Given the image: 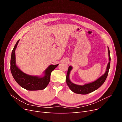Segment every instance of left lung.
Here are the masks:
<instances>
[{
    "instance_id": "obj_1",
    "label": "left lung",
    "mask_w": 122,
    "mask_h": 122,
    "mask_svg": "<svg viewBox=\"0 0 122 122\" xmlns=\"http://www.w3.org/2000/svg\"><path fill=\"white\" fill-rule=\"evenodd\" d=\"M108 52L109 56V62L107 66L106 71L103 75H102L98 79L93 82L88 83V84H86L84 85H78L74 84V83L72 82L70 79V72H71V71L73 69V67L71 66H70L69 67L66 76V81L68 86L73 92H74L75 93L78 94H86L97 90V89L99 87H100L102 85H103V84L105 82L107 77L110 65L111 58L110 54V50L108 47Z\"/></svg>"
}]
</instances>
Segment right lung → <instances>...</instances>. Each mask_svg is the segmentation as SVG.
<instances>
[{"label": "right lung", "instance_id": "obj_1", "mask_svg": "<svg viewBox=\"0 0 122 122\" xmlns=\"http://www.w3.org/2000/svg\"><path fill=\"white\" fill-rule=\"evenodd\" d=\"M19 41H17L12 51L10 60V70L12 75L18 84L27 90H42L49 84L51 72L59 64L49 65L44 70L42 76H31L24 73L18 67L16 63L15 50Z\"/></svg>", "mask_w": 122, "mask_h": 122}]
</instances>
